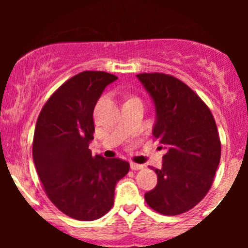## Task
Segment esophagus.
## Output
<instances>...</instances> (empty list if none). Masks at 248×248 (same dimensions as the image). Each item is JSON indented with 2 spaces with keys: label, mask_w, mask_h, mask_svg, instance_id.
Masks as SVG:
<instances>
[{
  "label": "esophagus",
  "mask_w": 248,
  "mask_h": 248,
  "mask_svg": "<svg viewBox=\"0 0 248 248\" xmlns=\"http://www.w3.org/2000/svg\"><path fill=\"white\" fill-rule=\"evenodd\" d=\"M143 168H144L143 164H138V163H134V162L130 163V169L132 170H141L143 169Z\"/></svg>",
  "instance_id": "obj_1"
}]
</instances>
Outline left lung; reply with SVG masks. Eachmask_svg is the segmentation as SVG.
<instances>
[{"mask_svg":"<svg viewBox=\"0 0 248 248\" xmlns=\"http://www.w3.org/2000/svg\"><path fill=\"white\" fill-rule=\"evenodd\" d=\"M156 107L153 135L167 148L155 169L157 186L144 195L154 211L177 216L195 207L211 189L221 143L211 110L197 93L166 73L136 75Z\"/></svg>","mask_w":248,"mask_h":248,"instance_id":"left-lung-1","label":"left lung"}]
</instances>
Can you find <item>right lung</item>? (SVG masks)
Listing matches in <instances>:
<instances>
[{"mask_svg":"<svg viewBox=\"0 0 248 248\" xmlns=\"http://www.w3.org/2000/svg\"><path fill=\"white\" fill-rule=\"evenodd\" d=\"M116 79L104 71L73 76L47 99L37 119L32 156L43 189L59 211L77 220L106 215L116 183L129 171L128 162L92 156L88 149L95 104Z\"/></svg>","mask_w":248,"mask_h":248,"instance_id":"right-lung-1","label":"right lung"}]
</instances>
